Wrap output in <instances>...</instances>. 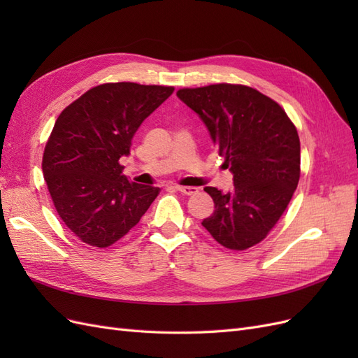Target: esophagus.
I'll return each mask as SVG.
<instances>
[{"mask_svg":"<svg viewBox=\"0 0 358 358\" xmlns=\"http://www.w3.org/2000/svg\"><path fill=\"white\" fill-rule=\"evenodd\" d=\"M176 189L182 194H185V196H194V194L199 192V188L196 187H176Z\"/></svg>","mask_w":358,"mask_h":358,"instance_id":"1","label":"esophagus"}]
</instances>
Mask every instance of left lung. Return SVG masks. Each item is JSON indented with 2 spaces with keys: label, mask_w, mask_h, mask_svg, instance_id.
Segmentation results:
<instances>
[{
  "label": "left lung",
  "mask_w": 358,
  "mask_h": 358,
  "mask_svg": "<svg viewBox=\"0 0 358 358\" xmlns=\"http://www.w3.org/2000/svg\"><path fill=\"white\" fill-rule=\"evenodd\" d=\"M179 100L196 112L218 146L234 187H206L215 210L201 225L224 248L243 251L273 229L300 178V140L285 110L245 85L183 88Z\"/></svg>",
  "instance_id": "obj_1"
}]
</instances>
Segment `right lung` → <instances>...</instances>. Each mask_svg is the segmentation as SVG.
I'll return each mask as SVG.
<instances>
[{"mask_svg":"<svg viewBox=\"0 0 358 358\" xmlns=\"http://www.w3.org/2000/svg\"><path fill=\"white\" fill-rule=\"evenodd\" d=\"M173 86L104 83L61 112L43 154V176L59 218L85 243L107 248L124 237L159 188L122 175V157L145 119Z\"/></svg>","mask_w":358,"mask_h":358,"instance_id":"1","label":"right lung"}]
</instances>
